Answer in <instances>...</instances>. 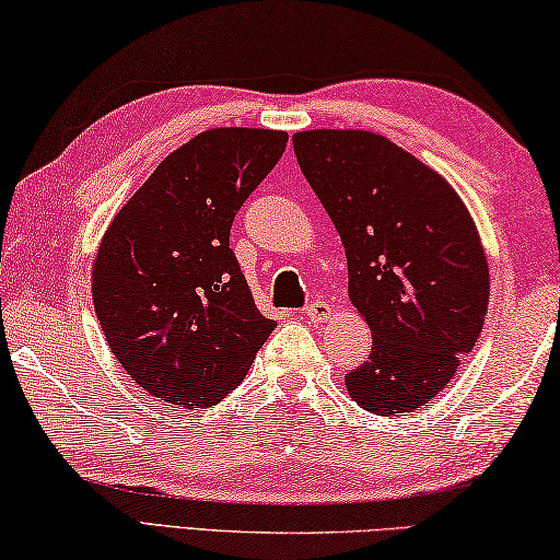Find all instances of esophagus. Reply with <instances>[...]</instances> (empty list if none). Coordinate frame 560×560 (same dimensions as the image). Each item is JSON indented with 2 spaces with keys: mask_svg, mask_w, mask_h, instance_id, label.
<instances>
[{
  "mask_svg": "<svg viewBox=\"0 0 560 560\" xmlns=\"http://www.w3.org/2000/svg\"><path fill=\"white\" fill-rule=\"evenodd\" d=\"M303 313H306V318L311 323H325L330 318V306L325 301H313V303H308Z\"/></svg>",
  "mask_w": 560,
  "mask_h": 560,
  "instance_id": "1",
  "label": "esophagus"
}]
</instances>
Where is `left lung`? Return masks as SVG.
Wrapping results in <instances>:
<instances>
[{"label": "left lung", "instance_id": "obj_1", "mask_svg": "<svg viewBox=\"0 0 560 560\" xmlns=\"http://www.w3.org/2000/svg\"><path fill=\"white\" fill-rule=\"evenodd\" d=\"M293 151L342 240L350 301L372 330L370 358L345 389L377 416L421 409L485 325L490 267L475 220L439 171L374 131H296Z\"/></svg>", "mask_w": 560, "mask_h": 560}]
</instances>
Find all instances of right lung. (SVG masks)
I'll return each mask as SVG.
<instances>
[{"label": "right lung", "mask_w": 560, "mask_h": 560, "mask_svg": "<svg viewBox=\"0 0 560 560\" xmlns=\"http://www.w3.org/2000/svg\"><path fill=\"white\" fill-rule=\"evenodd\" d=\"M287 141L277 129L200 131L105 230L93 261L97 320L125 372L161 401L215 406L277 328L252 299L230 228Z\"/></svg>", "instance_id": "1"}]
</instances>
